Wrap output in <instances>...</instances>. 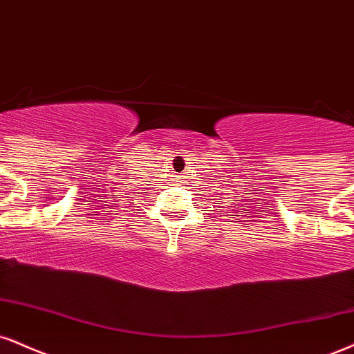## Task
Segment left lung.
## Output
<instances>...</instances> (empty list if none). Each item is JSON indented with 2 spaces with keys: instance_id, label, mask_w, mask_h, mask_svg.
I'll return each instance as SVG.
<instances>
[{
  "instance_id": "1",
  "label": "left lung",
  "mask_w": 354,
  "mask_h": 354,
  "mask_svg": "<svg viewBox=\"0 0 354 354\" xmlns=\"http://www.w3.org/2000/svg\"><path fill=\"white\" fill-rule=\"evenodd\" d=\"M241 212H242V211H241ZM237 223H239V221H237Z\"/></svg>"
}]
</instances>
